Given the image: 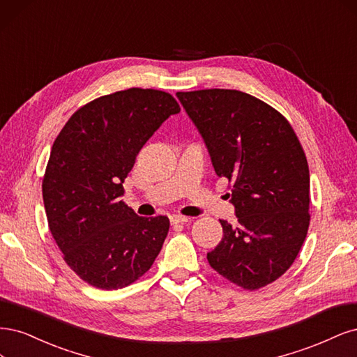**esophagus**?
Returning a JSON list of instances; mask_svg holds the SVG:
<instances>
[{
  "label": "esophagus",
  "instance_id": "1",
  "mask_svg": "<svg viewBox=\"0 0 357 357\" xmlns=\"http://www.w3.org/2000/svg\"><path fill=\"white\" fill-rule=\"evenodd\" d=\"M187 222H188L187 216H181V215L170 216V224L172 225H179V224H187Z\"/></svg>",
  "mask_w": 357,
  "mask_h": 357
}]
</instances>
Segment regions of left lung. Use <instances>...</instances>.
I'll return each mask as SVG.
<instances>
[{"label": "left lung", "mask_w": 357, "mask_h": 357, "mask_svg": "<svg viewBox=\"0 0 357 357\" xmlns=\"http://www.w3.org/2000/svg\"><path fill=\"white\" fill-rule=\"evenodd\" d=\"M208 146L218 176L233 182L237 225L220 220L222 240L208 254L222 278L254 291L292 266L310 224L304 149L279 111L238 90L176 93Z\"/></svg>", "instance_id": "obj_1"}]
</instances>
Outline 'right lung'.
<instances>
[{
    "label": "right lung",
    "instance_id": "add662e5",
    "mask_svg": "<svg viewBox=\"0 0 357 357\" xmlns=\"http://www.w3.org/2000/svg\"><path fill=\"white\" fill-rule=\"evenodd\" d=\"M181 111L162 90L128 89L75 111L43 179L50 233L79 279L112 291L136 282L162 250L169 218L137 216L120 197L145 142Z\"/></svg>",
    "mask_w": 357,
    "mask_h": 357
}]
</instances>
